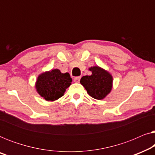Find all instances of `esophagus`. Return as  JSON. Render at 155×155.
<instances>
[{"label":"esophagus","mask_w":155,"mask_h":155,"mask_svg":"<svg viewBox=\"0 0 155 155\" xmlns=\"http://www.w3.org/2000/svg\"><path fill=\"white\" fill-rule=\"evenodd\" d=\"M80 77H75L74 78V82H80Z\"/></svg>","instance_id":"obj_1"}]
</instances>
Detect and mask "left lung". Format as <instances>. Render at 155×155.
Wrapping results in <instances>:
<instances>
[{
  "label": "left lung",
  "instance_id": "left-lung-1",
  "mask_svg": "<svg viewBox=\"0 0 155 155\" xmlns=\"http://www.w3.org/2000/svg\"><path fill=\"white\" fill-rule=\"evenodd\" d=\"M91 75L83 76L80 83L93 98L101 100L109 94L112 89L113 78L109 72L99 66L91 67Z\"/></svg>",
  "mask_w": 155,
  "mask_h": 155
}]
</instances>
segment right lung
Wrapping results in <instances>:
<instances>
[{"instance_id":"1","label":"right lung","mask_w":155,"mask_h":155,"mask_svg":"<svg viewBox=\"0 0 155 155\" xmlns=\"http://www.w3.org/2000/svg\"><path fill=\"white\" fill-rule=\"evenodd\" d=\"M71 82L72 78L68 73H62L58 69H54L40 74L35 87L40 96L46 101H53L63 96Z\"/></svg>"}]
</instances>
